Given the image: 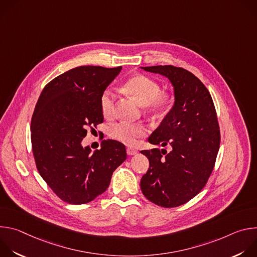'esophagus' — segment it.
Instances as JSON below:
<instances>
[{
  "label": "esophagus",
  "instance_id": "1",
  "mask_svg": "<svg viewBox=\"0 0 257 257\" xmlns=\"http://www.w3.org/2000/svg\"><path fill=\"white\" fill-rule=\"evenodd\" d=\"M137 153H138V151L135 150V149H132V148H128V149H127V155H128V156H134V155H136Z\"/></svg>",
  "mask_w": 257,
  "mask_h": 257
}]
</instances>
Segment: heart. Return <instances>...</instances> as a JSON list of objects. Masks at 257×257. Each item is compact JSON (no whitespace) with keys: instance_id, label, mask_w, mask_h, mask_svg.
Here are the masks:
<instances>
[{"instance_id":"1","label":"heart","mask_w":257,"mask_h":257,"mask_svg":"<svg viewBox=\"0 0 257 257\" xmlns=\"http://www.w3.org/2000/svg\"><path fill=\"white\" fill-rule=\"evenodd\" d=\"M125 89L141 104L146 111L153 114H163L172 107L174 96L170 93H161V85L153 78L146 75H136L128 79L125 83ZM117 91L113 87L105 88L99 99L101 113L104 117H112L115 112ZM109 137L133 146L139 139L148 135V128L143 124H133L128 122H117L107 128Z\"/></svg>"}]
</instances>
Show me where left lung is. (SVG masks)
<instances>
[{"label":"left lung","instance_id":"1","mask_svg":"<svg viewBox=\"0 0 257 257\" xmlns=\"http://www.w3.org/2000/svg\"><path fill=\"white\" fill-rule=\"evenodd\" d=\"M169 78L175 103L150 136L152 144L172 151H141L150 168L140 181L143 195L163 207H176L196 196L213 170L221 142L215 107L204 84L191 72L172 65L141 67Z\"/></svg>","mask_w":257,"mask_h":257}]
</instances>
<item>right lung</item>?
<instances>
[{"instance_id":"add662e5","label":"right lung","mask_w":257,"mask_h":257,"mask_svg":"<svg viewBox=\"0 0 257 257\" xmlns=\"http://www.w3.org/2000/svg\"><path fill=\"white\" fill-rule=\"evenodd\" d=\"M122 67L80 66L50 81L31 118V145L36 168L63 201L84 204L102 194L113 172L126 160L125 145L103 140L91 153L82 139L103 122L100 95Z\"/></svg>"}]
</instances>
